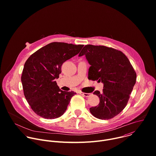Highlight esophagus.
<instances>
[{
    "instance_id": "esophagus-1",
    "label": "esophagus",
    "mask_w": 156,
    "mask_h": 156,
    "mask_svg": "<svg viewBox=\"0 0 156 156\" xmlns=\"http://www.w3.org/2000/svg\"><path fill=\"white\" fill-rule=\"evenodd\" d=\"M80 94L81 95L86 97H89L90 95V94H89V93H85V92H80Z\"/></svg>"
}]
</instances>
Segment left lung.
<instances>
[{"label":"left lung","mask_w":156,"mask_h":156,"mask_svg":"<svg viewBox=\"0 0 156 156\" xmlns=\"http://www.w3.org/2000/svg\"><path fill=\"white\" fill-rule=\"evenodd\" d=\"M83 55L90 65L88 79L103 84L101 92L93 93L100 102L90 108V112L100 119H112L126 107L136 83V73L126 56L114 48L87 44L78 56Z\"/></svg>","instance_id":"left-lung-1"}]
</instances>
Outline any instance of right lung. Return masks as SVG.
I'll return each instance as SVG.
<instances>
[{
	"instance_id": "1",
	"label": "right lung",
	"mask_w": 156,
	"mask_h": 156,
	"mask_svg": "<svg viewBox=\"0 0 156 156\" xmlns=\"http://www.w3.org/2000/svg\"><path fill=\"white\" fill-rule=\"evenodd\" d=\"M83 46L53 42L37 50L26 61L21 82L26 99L35 114L52 119L65 113L76 93L61 90L56 79L59 77L62 64L78 55Z\"/></svg>"
}]
</instances>
